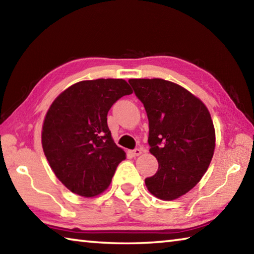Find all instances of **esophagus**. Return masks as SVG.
<instances>
[{"instance_id":"1","label":"esophagus","mask_w":254,"mask_h":254,"mask_svg":"<svg viewBox=\"0 0 254 254\" xmlns=\"http://www.w3.org/2000/svg\"><path fill=\"white\" fill-rule=\"evenodd\" d=\"M142 152H143V150L141 148H137V149H134V150H132V151H130V153L132 154L133 157L140 156V154H142Z\"/></svg>"}]
</instances>
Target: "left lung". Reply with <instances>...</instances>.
Here are the masks:
<instances>
[{"label":"left lung","mask_w":254,"mask_h":254,"mask_svg":"<svg viewBox=\"0 0 254 254\" xmlns=\"http://www.w3.org/2000/svg\"><path fill=\"white\" fill-rule=\"evenodd\" d=\"M128 83L147 112L149 151L159 163L145 186L157 198L177 199L199 183L212 161L215 128L209 111L173 81L132 78Z\"/></svg>","instance_id":"left-lung-1"}]
</instances>
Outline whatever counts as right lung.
Wrapping results in <instances>:
<instances>
[{
  "instance_id": "right-lung-1",
  "label": "right lung",
  "mask_w": 254,
  "mask_h": 254,
  "mask_svg": "<svg viewBox=\"0 0 254 254\" xmlns=\"http://www.w3.org/2000/svg\"><path fill=\"white\" fill-rule=\"evenodd\" d=\"M132 93L121 78L81 80L51 103L42 124V149L56 177L74 194H102L127 158L112 137L107 113Z\"/></svg>"
}]
</instances>
